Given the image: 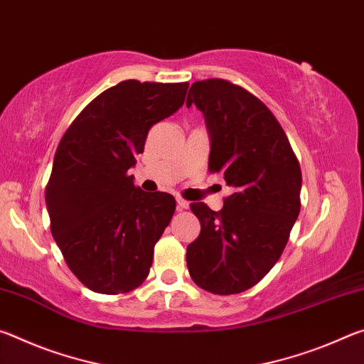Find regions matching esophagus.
Instances as JSON below:
<instances>
[{"label":"esophagus","mask_w":364,"mask_h":364,"mask_svg":"<svg viewBox=\"0 0 364 364\" xmlns=\"http://www.w3.org/2000/svg\"><path fill=\"white\" fill-rule=\"evenodd\" d=\"M176 205L178 210H186V208H189V202L181 199V197H176Z\"/></svg>","instance_id":"obj_1"}]
</instances>
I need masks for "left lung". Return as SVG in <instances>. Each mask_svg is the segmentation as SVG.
<instances>
[{"label":"left lung","mask_w":364,"mask_h":364,"mask_svg":"<svg viewBox=\"0 0 364 364\" xmlns=\"http://www.w3.org/2000/svg\"><path fill=\"white\" fill-rule=\"evenodd\" d=\"M191 104L204 114L210 134L208 170L234 191L220 212L191 204L200 234L188 245V269L208 292L239 294L262 281L286 247L300 212V165L276 117L242 86L196 82Z\"/></svg>","instance_id":"left-lung-1"}]
</instances>
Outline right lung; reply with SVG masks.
I'll use <instances>...</instances> for the list:
<instances>
[{"instance_id":"1","label":"right lung","mask_w":364,"mask_h":364,"mask_svg":"<svg viewBox=\"0 0 364 364\" xmlns=\"http://www.w3.org/2000/svg\"><path fill=\"white\" fill-rule=\"evenodd\" d=\"M188 86L125 80L95 97L60 139L45 193L51 232L93 292H130L149 274L176 202L134 186L128 170L154 123L183 106Z\"/></svg>"}]
</instances>
